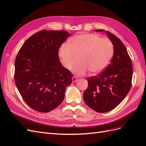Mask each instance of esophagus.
<instances>
[{
	"label": "esophagus",
	"mask_w": 146,
	"mask_h": 146,
	"mask_svg": "<svg viewBox=\"0 0 146 146\" xmlns=\"http://www.w3.org/2000/svg\"><path fill=\"white\" fill-rule=\"evenodd\" d=\"M78 78L76 77V76H73V78H72V82H73V83H74V82H76V81H78Z\"/></svg>",
	"instance_id": "1"
}]
</instances>
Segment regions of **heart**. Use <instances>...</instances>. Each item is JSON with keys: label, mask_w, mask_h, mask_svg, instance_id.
I'll list each match as a JSON object with an SVG mask.
<instances>
[{"label": "heart", "mask_w": 146, "mask_h": 146, "mask_svg": "<svg viewBox=\"0 0 146 146\" xmlns=\"http://www.w3.org/2000/svg\"><path fill=\"white\" fill-rule=\"evenodd\" d=\"M113 45L107 38H101L95 34H81L74 36L70 44L61 45L59 56L64 66L78 75L101 73L109 65L113 56Z\"/></svg>", "instance_id": "1"}]
</instances>
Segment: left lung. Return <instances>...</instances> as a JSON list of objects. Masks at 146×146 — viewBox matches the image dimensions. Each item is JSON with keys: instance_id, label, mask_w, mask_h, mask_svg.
<instances>
[{"instance_id": "left-lung-1", "label": "left lung", "mask_w": 146, "mask_h": 146, "mask_svg": "<svg viewBox=\"0 0 146 146\" xmlns=\"http://www.w3.org/2000/svg\"><path fill=\"white\" fill-rule=\"evenodd\" d=\"M106 34L113 45L111 61L104 72L87 78L88 87L83 95L86 105L100 113L114 109L124 100L130 91L133 75L131 60L125 45L110 32Z\"/></svg>"}]
</instances>
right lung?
Here are the masks:
<instances>
[{
	"label": "right lung",
	"mask_w": 146,
	"mask_h": 146,
	"mask_svg": "<svg viewBox=\"0 0 146 146\" xmlns=\"http://www.w3.org/2000/svg\"><path fill=\"white\" fill-rule=\"evenodd\" d=\"M70 36L67 31L42 30L22 45L15 60V82L31 109L48 112L62 102L72 74L62 66L58 51Z\"/></svg>",
	"instance_id": "add662e5"
}]
</instances>
